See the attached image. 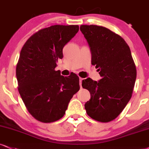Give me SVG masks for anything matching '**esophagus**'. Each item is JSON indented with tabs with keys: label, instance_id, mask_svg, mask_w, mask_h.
<instances>
[{
	"label": "esophagus",
	"instance_id": "1",
	"mask_svg": "<svg viewBox=\"0 0 149 149\" xmlns=\"http://www.w3.org/2000/svg\"><path fill=\"white\" fill-rule=\"evenodd\" d=\"M84 80V79L83 78H81V77H80L79 78V84H80V87L81 88L82 86H81V83H82V81Z\"/></svg>",
	"mask_w": 149,
	"mask_h": 149
}]
</instances>
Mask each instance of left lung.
Listing matches in <instances>:
<instances>
[{
	"label": "left lung",
	"instance_id": "obj_1",
	"mask_svg": "<svg viewBox=\"0 0 149 149\" xmlns=\"http://www.w3.org/2000/svg\"><path fill=\"white\" fill-rule=\"evenodd\" d=\"M80 30L91 52V63L102 79L82 81L91 93L85 104L88 115L101 122H109L122 113L131 100L137 76L131 49L124 39L109 29L83 25Z\"/></svg>",
	"mask_w": 149,
	"mask_h": 149
}]
</instances>
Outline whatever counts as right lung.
Returning <instances> with one entry per match:
<instances>
[{
  "mask_svg": "<svg viewBox=\"0 0 149 149\" xmlns=\"http://www.w3.org/2000/svg\"><path fill=\"white\" fill-rule=\"evenodd\" d=\"M78 31V25H52L34 33L22 47L16 69L18 90L27 111L39 122L62 118L80 88L78 76L64 77L54 70L64 45Z\"/></svg>",
  "mask_w": 149,
  "mask_h": 149,
  "instance_id": "obj_1",
  "label": "right lung"
}]
</instances>
